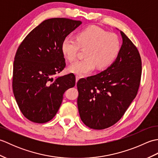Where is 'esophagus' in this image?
<instances>
[{
    "label": "esophagus",
    "mask_w": 158,
    "mask_h": 158,
    "mask_svg": "<svg viewBox=\"0 0 158 158\" xmlns=\"http://www.w3.org/2000/svg\"><path fill=\"white\" fill-rule=\"evenodd\" d=\"M75 78H76V82H77L79 81V79H80V77L78 76V75H76V77H75Z\"/></svg>",
    "instance_id": "34e87169"
}]
</instances>
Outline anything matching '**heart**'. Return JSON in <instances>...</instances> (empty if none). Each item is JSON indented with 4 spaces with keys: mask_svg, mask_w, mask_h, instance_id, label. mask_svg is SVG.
<instances>
[{
    "mask_svg": "<svg viewBox=\"0 0 158 158\" xmlns=\"http://www.w3.org/2000/svg\"><path fill=\"white\" fill-rule=\"evenodd\" d=\"M79 48L85 49V59L74 62L68 71L80 76H86L95 69L108 67L116 58L120 50V40L117 35L108 33L96 26L82 30L76 39L67 36L62 41L61 50L64 57L69 62L77 58Z\"/></svg>",
    "mask_w": 158,
    "mask_h": 158,
    "instance_id": "b5f03b06",
    "label": "heart"
}]
</instances>
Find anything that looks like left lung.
Masks as SVG:
<instances>
[{
	"label": "left lung",
	"instance_id": "1",
	"mask_svg": "<svg viewBox=\"0 0 158 158\" xmlns=\"http://www.w3.org/2000/svg\"><path fill=\"white\" fill-rule=\"evenodd\" d=\"M122 45L106 70L77 83L81 119L94 130L110 127L122 118L135 98L140 85L142 63L138 49L122 31Z\"/></svg>",
	"mask_w": 158,
	"mask_h": 158
}]
</instances>
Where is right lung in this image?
Returning a JSON list of instances; mask_svg holds the SVG:
<instances>
[{"label":"right lung","instance_id":"add662e5","mask_svg":"<svg viewBox=\"0 0 158 158\" xmlns=\"http://www.w3.org/2000/svg\"><path fill=\"white\" fill-rule=\"evenodd\" d=\"M67 18L46 19L26 36L13 62V91L22 114L32 122H48L54 117L67 89L75 85L73 74L53 76L66 66L62 41L81 25Z\"/></svg>","mask_w":158,"mask_h":158}]
</instances>
